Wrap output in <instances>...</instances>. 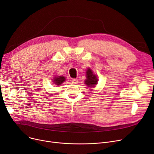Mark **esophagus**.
Here are the masks:
<instances>
[{
  "mask_svg": "<svg viewBox=\"0 0 154 154\" xmlns=\"http://www.w3.org/2000/svg\"><path fill=\"white\" fill-rule=\"evenodd\" d=\"M72 82L73 84H77L78 82V80H77V79H72Z\"/></svg>",
  "mask_w": 154,
  "mask_h": 154,
  "instance_id": "34e87169",
  "label": "esophagus"
}]
</instances>
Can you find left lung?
I'll list each match as a JSON object with an SVG mask.
<instances>
[{
	"instance_id": "obj_1",
	"label": "left lung",
	"mask_w": 154,
	"mask_h": 154,
	"mask_svg": "<svg viewBox=\"0 0 154 154\" xmlns=\"http://www.w3.org/2000/svg\"><path fill=\"white\" fill-rule=\"evenodd\" d=\"M86 77L87 79L85 81V82L88 85L89 87H94L95 85L98 82V79L96 76L93 73V72L88 68L86 71Z\"/></svg>"
}]
</instances>
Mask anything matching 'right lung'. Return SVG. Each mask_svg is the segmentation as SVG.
<instances>
[{
    "label": "right lung",
    "mask_w": 154,
    "mask_h": 154,
    "mask_svg": "<svg viewBox=\"0 0 154 154\" xmlns=\"http://www.w3.org/2000/svg\"><path fill=\"white\" fill-rule=\"evenodd\" d=\"M53 81H54V82L56 85H60L61 84H62L65 81V79L64 77H63V76H58V77H55Z\"/></svg>",
    "instance_id": "add662e5"
}]
</instances>
